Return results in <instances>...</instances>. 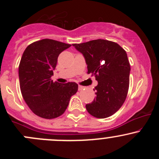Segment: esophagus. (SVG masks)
Wrapping results in <instances>:
<instances>
[{
  "mask_svg": "<svg viewBox=\"0 0 159 159\" xmlns=\"http://www.w3.org/2000/svg\"><path fill=\"white\" fill-rule=\"evenodd\" d=\"M83 89H84V87H83V86H81V85L78 86V90H79V91H81V90Z\"/></svg>",
  "mask_w": 159,
  "mask_h": 159,
  "instance_id": "esophagus-1",
  "label": "esophagus"
}]
</instances>
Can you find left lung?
Segmentation results:
<instances>
[{"mask_svg": "<svg viewBox=\"0 0 159 159\" xmlns=\"http://www.w3.org/2000/svg\"><path fill=\"white\" fill-rule=\"evenodd\" d=\"M72 45L84 56L88 74L98 81L96 98L86 105L88 112L98 118L114 115L122 106L129 91L131 68L126 51L117 43L103 39Z\"/></svg>", "mask_w": 159, "mask_h": 159, "instance_id": "8db88e82", "label": "left lung"}]
</instances>
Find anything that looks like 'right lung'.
Masks as SVG:
<instances>
[{"instance_id":"1","label":"right lung","mask_w":159,"mask_h":159,"mask_svg":"<svg viewBox=\"0 0 159 159\" xmlns=\"http://www.w3.org/2000/svg\"><path fill=\"white\" fill-rule=\"evenodd\" d=\"M70 44L51 39L35 41L26 48L19 65V81L22 96L30 109L43 118L61 115L70 97L78 91L75 82H53L51 76L57 57Z\"/></svg>"}]
</instances>
